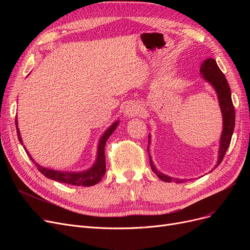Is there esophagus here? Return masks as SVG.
I'll return each mask as SVG.
<instances>
[{"instance_id": "esophagus-1", "label": "esophagus", "mask_w": 250, "mask_h": 250, "mask_svg": "<svg viewBox=\"0 0 250 250\" xmlns=\"http://www.w3.org/2000/svg\"><path fill=\"white\" fill-rule=\"evenodd\" d=\"M141 111H142V108H141V106H140V104H138V103H128L126 106H125V114L126 115V116H130V117H133V116H136V115H138V114H140L141 113Z\"/></svg>"}]
</instances>
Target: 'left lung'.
Listing matches in <instances>:
<instances>
[{
  "mask_svg": "<svg viewBox=\"0 0 250 250\" xmlns=\"http://www.w3.org/2000/svg\"><path fill=\"white\" fill-rule=\"evenodd\" d=\"M200 73L205 80L211 84L216 90L221 111H222V116H223V130H222L221 139H220L219 157H218V162L216 165L217 167L222 162L223 158H224V156L230 146L231 138H232L234 126H235V109H234L232 98H231L230 86L226 80L225 75L222 73V71L218 67L216 61L212 58L206 60L201 65ZM150 138L151 136L149 135V144H150ZM148 152H149V148H148ZM149 159H150V165H151L152 171L155 174H157V176H158L161 180L165 182H172L173 180L176 181L177 183L182 182L181 179L172 178L159 172L154 166L150 154H149Z\"/></svg>",
  "mask_w": 250,
  "mask_h": 250,
  "instance_id": "8db88e82",
  "label": "left lung"
}]
</instances>
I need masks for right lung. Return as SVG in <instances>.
<instances>
[{
	"mask_svg": "<svg viewBox=\"0 0 250 250\" xmlns=\"http://www.w3.org/2000/svg\"><path fill=\"white\" fill-rule=\"evenodd\" d=\"M118 123H120V122L116 121L115 123L112 124L111 126H109L106 130H105V133L100 138V141H99V144H98L96 161L93 164V166H92L91 168H89L88 170H85V171H81V172L62 171V170H54V169H49V168L41 166L39 164H37L36 162H34V160L32 159V157L30 156V154L28 153L27 150H26L25 147H24V149H25L26 153H27V155L30 157L31 161L37 167V169L45 177H47V178H49L51 180H55V181H59V182H62V183H68V185H71V186L92 187V186L97 185V183L101 180V178L104 176L105 171H106V166H105V154H104L105 144H106V141L112 135V133L114 132V129L117 127ZM15 125H16L18 139H19L20 143L23 145V141L21 139L20 130L18 128L17 116H16V120H15Z\"/></svg>",
	"mask_w": 250,
	"mask_h": 250,
	"instance_id": "add662e5",
	"label": "right lung"
}]
</instances>
